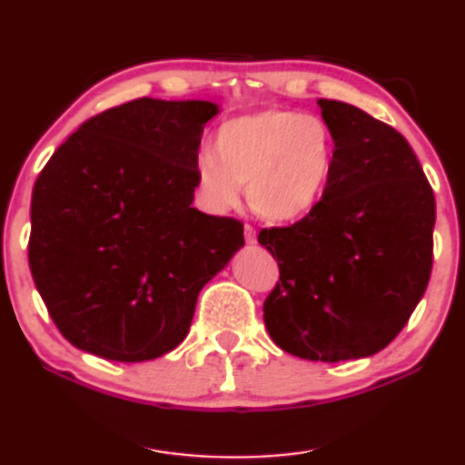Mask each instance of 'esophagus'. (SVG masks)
<instances>
[{
    "instance_id": "34e87169",
    "label": "esophagus",
    "mask_w": 465,
    "mask_h": 465,
    "mask_svg": "<svg viewBox=\"0 0 465 465\" xmlns=\"http://www.w3.org/2000/svg\"><path fill=\"white\" fill-rule=\"evenodd\" d=\"M244 238L248 244H254V242H257V232H254L252 225H248V223L244 225Z\"/></svg>"
}]
</instances>
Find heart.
<instances>
[{
	"label": "heart",
	"mask_w": 465,
	"mask_h": 465,
	"mask_svg": "<svg viewBox=\"0 0 465 465\" xmlns=\"http://www.w3.org/2000/svg\"><path fill=\"white\" fill-rule=\"evenodd\" d=\"M332 166L335 136L322 117L263 109L233 117L217 130L214 153L195 160V181L213 211L233 206L240 185H246L254 214L286 223L318 204Z\"/></svg>",
	"instance_id": "b5f03b06"
}]
</instances>
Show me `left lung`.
<instances>
[{"mask_svg":"<svg viewBox=\"0 0 465 465\" xmlns=\"http://www.w3.org/2000/svg\"><path fill=\"white\" fill-rule=\"evenodd\" d=\"M318 104L335 166L303 219L259 232L280 267L263 320L289 354L341 362L377 354L409 322L430 282L436 202L398 130L354 104Z\"/></svg>","mask_w":465,"mask_h":465,"instance_id":"8db88e82","label":"left lung"}]
</instances>
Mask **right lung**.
Here are the masks:
<instances>
[{
    "label": "right lung",
    "mask_w": 465,
    "mask_h": 465,
    "mask_svg": "<svg viewBox=\"0 0 465 465\" xmlns=\"http://www.w3.org/2000/svg\"><path fill=\"white\" fill-rule=\"evenodd\" d=\"M208 101L134 99L93 115L42 168L29 267L71 345L143 362L174 350L244 225L192 206Z\"/></svg>",
    "instance_id": "obj_1"
}]
</instances>
